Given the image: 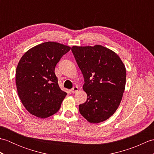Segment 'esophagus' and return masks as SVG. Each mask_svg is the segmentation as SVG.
<instances>
[{
	"mask_svg": "<svg viewBox=\"0 0 154 154\" xmlns=\"http://www.w3.org/2000/svg\"><path fill=\"white\" fill-rule=\"evenodd\" d=\"M78 90H79V88H78L77 87H74L73 89H71V92L73 93H76L78 91Z\"/></svg>",
	"mask_w": 154,
	"mask_h": 154,
	"instance_id": "obj_1",
	"label": "esophagus"
}]
</instances>
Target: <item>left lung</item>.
<instances>
[{
    "label": "left lung",
    "mask_w": 154,
    "mask_h": 154,
    "mask_svg": "<svg viewBox=\"0 0 154 154\" xmlns=\"http://www.w3.org/2000/svg\"><path fill=\"white\" fill-rule=\"evenodd\" d=\"M87 94L79 112L90 123L109 119L119 108L126 85V67L115 52L100 45L71 48Z\"/></svg>",
    "instance_id": "1"
}]
</instances>
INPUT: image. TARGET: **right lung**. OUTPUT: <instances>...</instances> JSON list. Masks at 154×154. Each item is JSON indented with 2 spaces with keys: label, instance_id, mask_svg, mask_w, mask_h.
<instances>
[{
  "label": "right lung",
  "instance_id": "add662e5",
  "mask_svg": "<svg viewBox=\"0 0 154 154\" xmlns=\"http://www.w3.org/2000/svg\"><path fill=\"white\" fill-rule=\"evenodd\" d=\"M70 49L57 42H44L30 48L19 61L16 88L23 105L32 115L45 119L60 110L67 93L59 87L55 67Z\"/></svg>",
  "mask_w": 154,
  "mask_h": 154
}]
</instances>
